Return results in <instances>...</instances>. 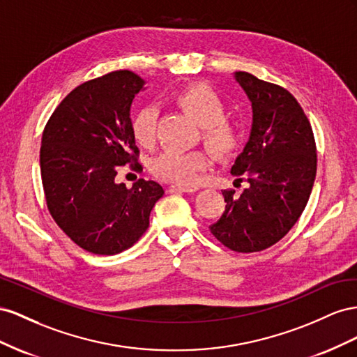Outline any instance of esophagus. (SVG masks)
Returning a JSON list of instances; mask_svg holds the SVG:
<instances>
[{"label": "esophagus", "instance_id": "obj_1", "mask_svg": "<svg viewBox=\"0 0 357 357\" xmlns=\"http://www.w3.org/2000/svg\"><path fill=\"white\" fill-rule=\"evenodd\" d=\"M170 191H181V192H192L196 191L197 188L196 187H187V185H179V184H172L169 187Z\"/></svg>", "mask_w": 357, "mask_h": 357}]
</instances>
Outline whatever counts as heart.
<instances>
[{
	"label": "heart",
	"instance_id": "obj_1",
	"mask_svg": "<svg viewBox=\"0 0 357 357\" xmlns=\"http://www.w3.org/2000/svg\"><path fill=\"white\" fill-rule=\"evenodd\" d=\"M176 105L202 127V140L218 158H227L241 145V127L235 119L224 116V103L217 93L206 85H188L175 96ZM157 109L144 106L131 116L130 128L136 144L151 146L155 140ZM211 166V157L205 151H165L151 162L155 176L179 185L197 182L200 173Z\"/></svg>",
	"mask_w": 357,
	"mask_h": 357
}]
</instances>
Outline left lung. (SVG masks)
Here are the masks:
<instances>
[{
    "mask_svg": "<svg viewBox=\"0 0 357 357\" xmlns=\"http://www.w3.org/2000/svg\"><path fill=\"white\" fill-rule=\"evenodd\" d=\"M235 77L251 100L252 128L231 175L248 187L241 195L222 190L226 209L209 230L231 251L257 252L299 220L317 173V151L310 121L286 88L247 71Z\"/></svg>",
    "mask_w": 357,
    "mask_h": 357,
    "instance_id": "1",
    "label": "left lung"
}]
</instances>
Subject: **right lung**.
<instances>
[{
	"label": "right lung",
	"instance_id": "add662e5",
	"mask_svg": "<svg viewBox=\"0 0 357 357\" xmlns=\"http://www.w3.org/2000/svg\"><path fill=\"white\" fill-rule=\"evenodd\" d=\"M144 86L133 71L86 80L64 97L46 122L40 172L49 213L76 245L100 256L133 247L149 227L165 190L139 179L118 184L122 166L140 172L130 106Z\"/></svg>",
	"mask_w": 357,
	"mask_h": 357
}]
</instances>
